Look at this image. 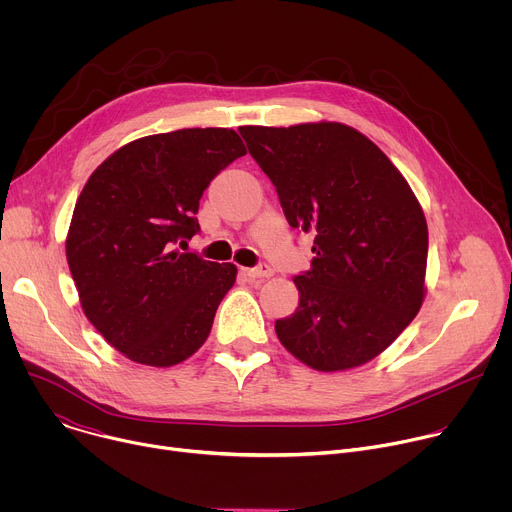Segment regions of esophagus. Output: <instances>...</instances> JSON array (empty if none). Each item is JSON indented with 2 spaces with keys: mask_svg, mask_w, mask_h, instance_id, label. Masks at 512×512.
<instances>
[{
  "mask_svg": "<svg viewBox=\"0 0 512 512\" xmlns=\"http://www.w3.org/2000/svg\"><path fill=\"white\" fill-rule=\"evenodd\" d=\"M243 273H245L249 279H265V277H271V275H273V269H271L267 263H259L257 267L243 269Z\"/></svg>",
  "mask_w": 512,
  "mask_h": 512,
  "instance_id": "34e87169",
  "label": "esophagus"
}]
</instances>
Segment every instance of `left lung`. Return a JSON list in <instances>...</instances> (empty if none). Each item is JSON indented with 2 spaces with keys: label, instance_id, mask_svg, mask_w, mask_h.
<instances>
[{
  "label": "left lung",
  "instance_id": "left-lung-1",
  "mask_svg": "<svg viewBox=\"0 0 512 512\" xmlns=\"http://www.w3.org/2000/svg\"><path fill=\"white\" fill-rule=\"evenodd\" d=\"M277 190L289 227L314 235L300 304L275 322L281 344L316 371H344L381 354L423 302L427 225L401 172L342 123L241 127Z\"/></svg>",
  "mask_w": 512,
  "mask_h": 512
}]
</instances>
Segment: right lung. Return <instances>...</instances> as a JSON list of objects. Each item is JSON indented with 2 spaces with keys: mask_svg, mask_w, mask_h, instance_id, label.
I'll return each instance as SVG.
<instances>
[{
  "mask_svg": "<svg viewBox=\"0 0 512 512\" xmlns=\"http://www.w3.org/2000/svg\"><path fill=\"white\" fill-rule=\"evenodd\" d=\"M245 154L233 129H178L123 145L85 184L66 259L85 316L129 360L172 367L208 338L237 267L179 249L208 184Z\"/></svg>",
  "mask_w": 512,
  "mask_h": 512,
  "instance_id": "obj_1",
  "label": "right lung"
}]
</instances>
